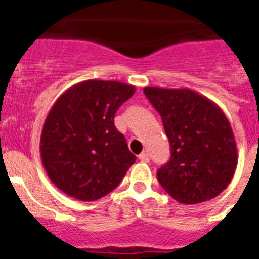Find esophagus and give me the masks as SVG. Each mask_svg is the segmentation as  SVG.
Wrapping results in <instances>:
<instances>
[{
    "label": "esophagus",
    "instance_id": "34e87169",
    "mask_svg": "<svg viewBox=\"0 0 259 259\" xmlns=\"http://www.w3.org/2000/svg\"><path fill=\"white\" fill-rule=\"evenodd\" d=\"M139 159H140L141 162H150V155L147 152H141L140 155H139Z\"/></svg>",
    "mask_w": 259,
    "mask_h": 259
}]
</instances>
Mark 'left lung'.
<instances>
[{"label": "left lung", "instance_id": "8db88e82", "mask_svg": "<svg viewBox=\"0 0 259 259\" xmlns=\"http://www.w3.org/2000/svg\"><path fill=\"white\" fill-rule=\"evenodd\" d=\"M162 118L170 159L158 169L159 183L182 204H198L222 193L237 166V146L226 115L190 89L144 87Z\"/></svg>", "mask_w": 259, "mask_h": 259}]
</instances>
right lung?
I'll list each match as a JSON object with an SVG mask.
<instances>
[{
  "instance_id": "add662e5",
  "label": "right lung",
  "mask_w": 259,
  "mask_h": 259,
  "mask_svg": "<svg viewBox=\"0 0 259 259\" xmlns=\"http://www.w3.org/2000/svg\"><path fill=\"white\" fill-rule=\"evenodd\" d=\"M136 87L116 80H84L54 102L44 120L40 155L48 178L80 201H96L116 187L135 163L115 127L118 108Z\"/></svg>"
}]
</instances>
